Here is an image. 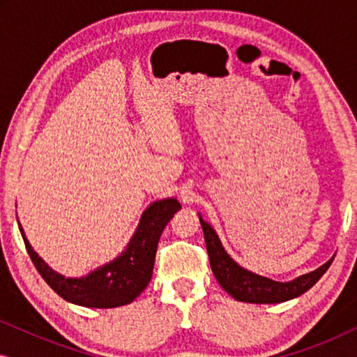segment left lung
<instances>
[{"label": "left lung", "mask_w": 357, "mask_h": 357, "mask_svg": "<svg viewBox=\"0 0 357 357\" xmlns=\"http://www.w3.org/2000/svg\"><path fill=\"white\" fill-rule=\"evenodd\" d=\"M198 216L203 227L209 265H211L214 276L222 286V289L236 301L250 302V304H280V302L291 301L309 291L324 276V273L328 270L331 261H333V258H330L320 268L307 273V275L297 276L296 280L286 282L270 280V278L248 271L234 261L231 255L224 250L211 224L204 221L202 214H198Z\"/></svg>", "instance_id": "obj_1"}]
</instances>
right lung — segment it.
<instances>
[{
    "label": "right lung",
    "mask_w": 357,
    "mask_h": 357,
    "mask_svg": "<svg viewBox=\"0 0 357 357\" xmlns=\"http://www.w3.org/2000/svg\"><path fill=\"white\" fill-rule=\"evenodd\" d=\"M180 208L182 204L177 198L151 203L141 214L138 227L125 250L112 261L81 278H66L52 270L29 243L19 219L17 224L32 263L58 296L76 305L112 309L133 302L149 284L160 234Z\"/></svg>",
    "instance_id": "obj_1"
}]
</instances>
